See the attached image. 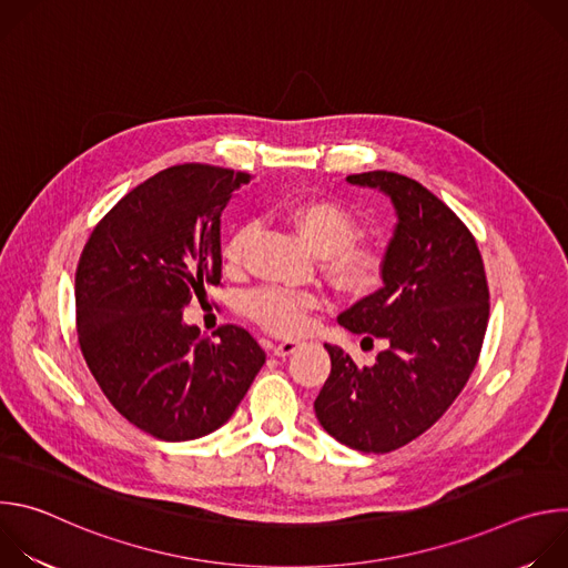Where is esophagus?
<instances>
[{
	"label": "esophagus",
	"instance_id": "obj_1",
	"mask_svg": "<svg viewBox=\"0 0 568 568\" xmlns=\"http://www.w3.org/2000/svg\"><path fill=\"white\" fill-rule=\"evenodd\" d=\"M296 348H298V342H281V344H276L274 355L276 357H290L292 353H296Z\"/></svg>",
	"mask_w": 568,
	"mask_h": 568
}]
</instances>
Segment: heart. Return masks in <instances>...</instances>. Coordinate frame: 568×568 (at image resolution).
Instances as JSON below:
<instances>
[{
    "instance_id": "1",
    "label": "heart",
    "mask_w": 568,
    "mask_h": 568,
    "mask_svg": "<svg viewBox=\"0 0 568 568\" xmlns=\"http://www.w3.org/2000/svg\"><path fill=\"white\" fill-rule=\"evenodd\" d=\"M287 222L314 254L326 258L328 274L342 287L362 292L377 281L379 256L368 247L355 245L357 224L344 206L328 200L303 202L287 211ZM254 235V224H242L229 235L224 245V263L229 270H237L245 263ZM316 305V294L278 285L261 287L245 298L247 314L274 335L301 333Z\"/></svg>"
}]
</instances>
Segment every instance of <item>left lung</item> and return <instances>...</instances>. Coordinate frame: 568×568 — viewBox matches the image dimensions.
<instances>
[{
    "instance_id": "1",
    "label": "left lung",
    "mask_w": 568,
    "mask_h": 568,
    "mask_svg": "<svg viewBox=\"0 0 568 568\" xmlns=\"http://www.w3.org/2000/svg\"><path fill=\"white\" fill-rule=\"evenodd\" d=\"M346 182L382 191L397 217L382 287L337 316L386 348L373 366H357L326 344L333 368L314 414L339 443L386 454L425 434L467 384L488 328L490 292L474 235L423 184L386 171Z\"/></svg>"
}]
</instances>
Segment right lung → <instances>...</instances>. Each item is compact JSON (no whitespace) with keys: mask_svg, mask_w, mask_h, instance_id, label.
Returning <instances> with one entry per match:
<instances>
[{"mask_svg":"<svg viewBox=\"0 0 568 568\" xmlns=\"http://www.w3.org/2000/svg\"><path fill=\"white\" fill-rule=\"evenodd\" d=\"M252 175L171 166L132 189L92 231L75 270V328L112 407L169 443L222 427L265 364L237 326L213 337L182 310L222 276L220 215Z\"/></svg>","mask_w":568,"mask_h":568,"instance_id":"1","label":"right lung"}]
</instances>
